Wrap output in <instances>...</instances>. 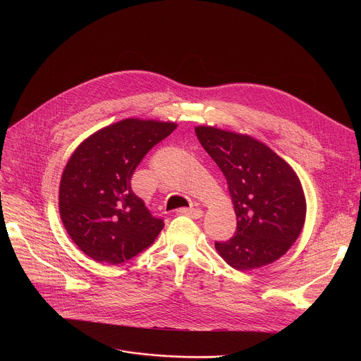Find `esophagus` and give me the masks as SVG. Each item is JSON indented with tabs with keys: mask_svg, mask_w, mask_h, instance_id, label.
Listing matches in <instances>:
<instances>
[{
	"mask_svg": "<svg viewBox=\"0 0 361 361\" xmlns=\"http://www.w3.org/2000/svg\"><path fill=\"white\" fill-rule=\"evenodd\" d=\"M177 213L181 214V216H187L190 219H194V220L202 217V210H200V209H180Z\"/></svg>",
	"mask_w": 361,
	"mask_h": 361,
	"instance_id": "1",
	"label": "esophagus"
}]
</instances>
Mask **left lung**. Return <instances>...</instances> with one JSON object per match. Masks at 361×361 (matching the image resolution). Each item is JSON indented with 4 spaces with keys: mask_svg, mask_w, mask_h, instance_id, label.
<instances>
[{
    "mask_svg": "<svg viewBox=\"0 0 361 361\" xmlns=\"http://www.w3.org/2000/svg\"><path fill=\"white\" fill-rule=\"evenodd\" d=\"M209 156L223 171L237 216L227 241H216L224 262L235 270L267 266L293 245L305 219V198L293 169L250 135L195 127Z\"/></svg>",
    "mask_w": 361,
    "mask_h": 361,
    "instance_id": "obj_1",
    "label": "left lung"
}]
</instances>
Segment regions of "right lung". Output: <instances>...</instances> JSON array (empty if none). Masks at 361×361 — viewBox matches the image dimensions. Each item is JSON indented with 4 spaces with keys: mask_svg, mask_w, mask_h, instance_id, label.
Returning a JSON list of instances; mask_svg holds the SVG:
<instances>
[{
    "mask_svg": "<svg viewBox=\"0 0 361 361\" xmlns=\"http://www.w3.org/2000/svg\"><path fill=\"white\" fill-rule=\"evenodd\" d=\"M177 126L127 118L74 151L60 183V216L73 241L98 263L121 264L149 247L164 227L131 188L145 154Z\"/></svg>",
    "mask_w": 361,
    "mask_h": 361,
    "instance_id": "right-lung-1",
    "label": "right lung"
}]
</instances>
